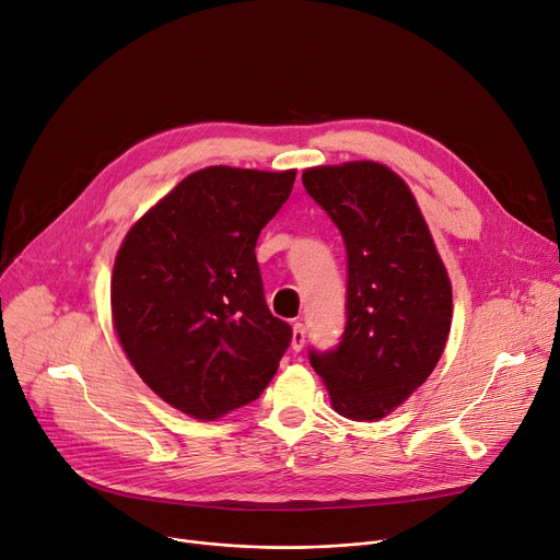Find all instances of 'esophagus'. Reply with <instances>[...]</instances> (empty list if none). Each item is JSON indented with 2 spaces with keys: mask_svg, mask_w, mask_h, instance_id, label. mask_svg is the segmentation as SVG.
Instances as JSON below:
<instances>
[{
  "mask_svg": "<svg viewBox=\"0 0 560 560\" xmlns=\"http://www.w3.org/2000/svg\"><path fill=\"white\" fill-rule=\"evenodd\" d=\"M305 338H307L305 325H303V323H295V325H293V331H291V350H293V352L303 350Z\"/></svg>",
  "mask_w": 560,
  "mask_h": 560,
  "instance_id": "obj_1",
  "label": "esophagus"
}]
</instances>
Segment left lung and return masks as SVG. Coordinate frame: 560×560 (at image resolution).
<instances>
[{
  "instance_id": "obj_1",
  "label": "left lung",
  "mask_w": 560,
  "mask_h": 560,
  "mask_svg": "<svg viewBox=\"0 0 560 560\" xmlns=\"http://www.w3.org/2000/svg\"><path fill=\"white\" fill-rule=\"evenodd\" d=\"M303 184L348 250L346 331L334 350H310V363L336 412L374 421L435 370L451 331V280L410 188L388 165L310 167Z\"/></svg>"
}]
</instances>
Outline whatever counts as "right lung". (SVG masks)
<instances>
[{
  "label": "right lung",
  "mask_w": 560,
  "mask_h": 560,
  "mask_svg": "<svg viewBox=\"0 0 560 560\" xmlns=\"http://www.w3.org/2000/svg\"><path fill=\"white\" fill-rule=\"evenodd\" d=\"M295 170L210 165L172 188L125 235L112 276L120 346L165 404L212 421L273 378L291 327L265 300L255 244Z\"/></svg>",
  "instance_id": "right-lung-1"
}]
</instances>
